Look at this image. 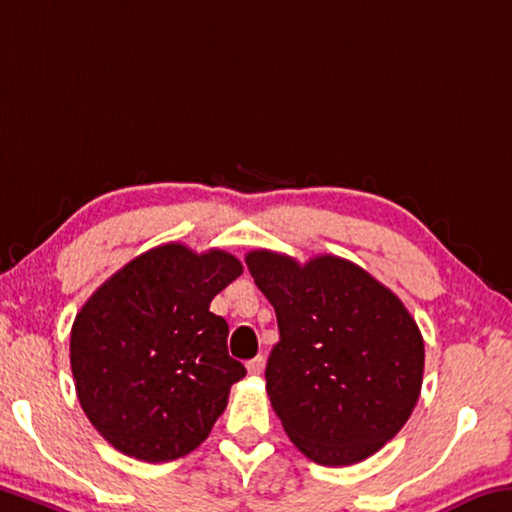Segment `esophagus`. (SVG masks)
Returning <instances> with one entry per match:
<instances>
[{"label": "esophagus", "mask_w": 512, "mask_h": 512, "mask_svg": "<svg viewBox=\"0 0 512 512\" xmlns=\"http://www.w3.org/2000/svg\"><path fill=\"white\" fill-rule=\"evenodd\" d=\"M246 369H248L250 376H257V373H262V369H264V358H262V355H257V358L248 360Z\"/></svg>", "instance_id": "obj_1"}]
</instances>
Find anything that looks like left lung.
<instances>
[{"label":"left lung","instance_id":"obj_1","mask_svg":"<svg viewBox=\"0 0 512 512\" xmlns=\"http://www.w3.org/2000/svg\"><path fill=\"white\" fill-rule=\"evenodd\" d=\"M246 264L278 316L266 392L289 440L328 467L383 449L424 378V339L399 296L335 255L298 264L253 250Z\"/></svg>","mask_w":512,"mask_h":512}]
</instances>
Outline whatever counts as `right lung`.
<instances>
[{
    "instance_id": "obj_1",
    "label": "right lung",
    "mask_w": 512,
    "mask_h": 512,
    "mask_svg": "<svg viewBox=\"0 0 512 512\" xmlns=\"http://www.w3.org/2000/svg\"><path fill=\"white\" fill-rule=\"evenodd\" d=\"M243 271L225 250L164 243L113 273L75 316L70 367L81 410L125 456L182 458L207 440L246 367L209 312Z\"/></svg>"
}]
</instances>
